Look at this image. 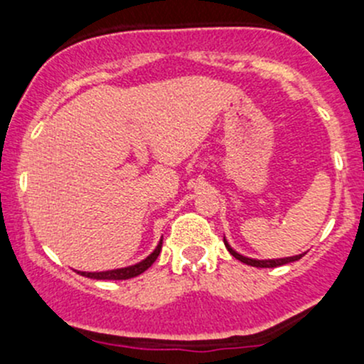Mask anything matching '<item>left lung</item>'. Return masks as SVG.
Here are the masks:
<instances>
[{
  "label": "left lung",
  "instance_id": "obj_1",
  "mask_svg": "<svg viewBox=\"0 0 364 364\" xmlns=\"http://www.w3.org/2000/svg\"><path fill=\"white\" fill-rule=\"evenodd\" d=\"M223 243H225L227 250L230 252V255L236 257L237 260H241V262L248 264V266H253V267H278V266H284V264L294 262V260H299L301 257H303V253H301V255H296V257H285V259H274V260H255V259H248V257H243V255H240V253H237V252H234L232 248L229 247V243H227L225 240H223Z\"/></svg>",
  "mask_w": 364,
  "mask_h": 364
}]
</instances>
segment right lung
<instances>
[{
  "instance_id": "add662e5",
  "label": "right lung",
  "mask_w": 364,
  "mask_h": 364,
  "mask_svg": "<svg viewBox=\"0 0 364 364\" xmlns=\"http://www.w3.org/2000/svg\"><path fill=\"white\" fill-rule=\"evenodd\" d=\"M160 250H161V241L151 255L146 257L142 262L135 264V266L121 267V269H112V271H102V273H86V271H79V274H82V277H87V278H95V280H128V278L139 277L141 273H144V271L155 262L156 257L160 255Z\"/></svg>"
}]
</instances>
